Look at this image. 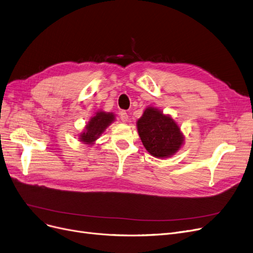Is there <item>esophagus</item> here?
Wrapping results in <instances>:
<instances>
[{"instance_id": "esophagus-1", "label": "esophagus", "mask_w": 253, "mask_h": 253, "mask_svg": "<svg viewBox=\"0 0 253 253\" xmlns=\"http://www.w3.org/2000/svg\"><path fill=\"white\" fill-rule=\"evenodd\" d=\"M120 118H121V120L123 121V122H127L129 116H128V114L125 111H122V112L120 113Z\"/></svg>"}]
</instances>
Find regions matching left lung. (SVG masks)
Instances as JSON below:
<instances>
[{"instance_id": "1", "label": "left lung", "mask_w": 253, "mask_h": 253, "mask_svg": "<svg viewBox=\"0 0 253 253\" xmlns=\"http://www.w3.org/2000/svg\"><path fill=\"white\" fill-rule=\"evenodd\" d=\"M136 127L142 145L156 158H169L184 146L185 137L178 123L154 106L146 107Z\"/></svg>"}]
</instances>
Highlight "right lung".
Wrapping results in <instances>:
<instances>
[{
	"mask_svg": "<svg viewBox=\"0 0 253 253\" xmlns=\"http://www.w3.org/2000/svg\"><path fill=\"white\" fill-rule=\"evenodd\" d=\"M116 115L114 113H106L98 111L87 121L84 130L79 134V139L83 144L92 146L101 136L105 129L115 122Z\"/></svg>",
	"mask_w": 253,
	"mask_h": 253,
	"instance_id": "1",
	"label": "right lung"
}]
</instances>
